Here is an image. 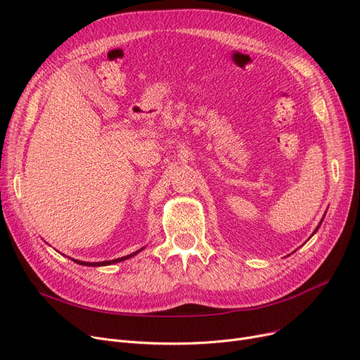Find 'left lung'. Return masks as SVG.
Segmentation results:
<instances>
[{
  "mask_svg": "<svg viewBox=\"0 0 360 360\" xmlns=\"http://www.w3.org/2000/svg\"><path fill=\"white\" fill-rule=\"evenodd\" d=\"M319 226H321V223H319ZM319 226H318V228H319ZM318 228H316V229H315V232H316V231H318ZM315 232H314V233H315ZM314 233H312V235H314Z\"/></svg>",
  "mask_w": 360,
  "mask_h": 360,
  "instance_id": "left-lung-1",
  "label": "left lung"
}]
</instances>
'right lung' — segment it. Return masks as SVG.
Listing matches in <instances>:
<instances>
[{
  "label": "right lung",
  "instance_id": "add662e5",
  "mask_svg": "<svg viewBox=\"0 0 360 360\" xmlns=\"http://www.w3.org/2000/svg\"><path fill=\"white\" fill-rule=\"evenodd\" d=\"M140 251H143V248H141V250H139V251H136V252L129 254V255H125V257H121V258H117V259H110V261H102V262H84V261H79V259H72V261H74V262H77V264H80V266H89V267H101V266H109V264H113V262H120V261H124V259H127V258L134 257V255H137Z\"/></svg>",
  "mask_w": 360,
  "mask_h": 360
}]
</instances>
